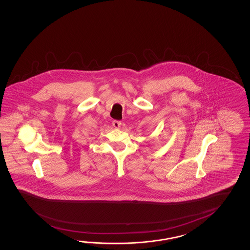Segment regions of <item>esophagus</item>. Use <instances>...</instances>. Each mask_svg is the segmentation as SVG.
Returning a JSON list of instances; mask_svg holds the SVG:
<instances>
[{
	"label": "esophagus",
	"instance_id": "1",
	"mask_svg": "<svg viewBox=\"0 0 250 250\" xmlns=\"http://www.w3.org/2000/svg\"><path fill=\"white\" fill-rule=\"evenodd\" d=\"M121 125H122L121 121H119V120H114V121L112 122V125H113V127H115V128H119V127L121 126Z\"/></svg>",
	"mask_w": 250,
	"mask_h": 250
}]
</instances>
